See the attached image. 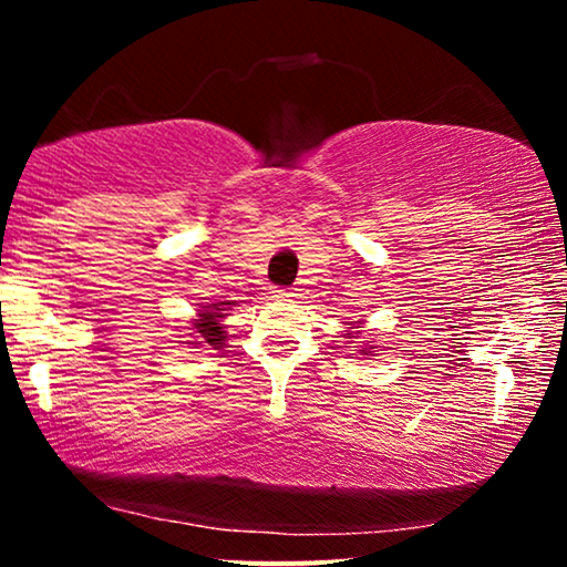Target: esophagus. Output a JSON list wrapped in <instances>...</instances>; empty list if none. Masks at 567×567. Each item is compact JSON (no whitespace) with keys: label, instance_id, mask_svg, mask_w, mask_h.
<instances>
[{"label":"esophagus","instance_id":"1","mask_svg":"<svg viewBox=\"0 0 567 567\" xmlns=\"http://www.w3.org/2000/svg\"><path fill=\"white\" fill-rule=\"evenodd\" d=\"M272 295L275 297H295L292 287H272Z\"/></svg>","mask_w":567,"mask_h":567}]
</instances>
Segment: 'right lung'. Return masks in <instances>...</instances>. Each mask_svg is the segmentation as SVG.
Wrapping results in <instances>:
<instances>
[{
    "label": "right lung",
    "mask_w": 567,
    "mask_h": 567,
    "mask_svg": "<svg viewBox=\"0 0 567 567\" xmlns=\"http://www.w3.org/2000/svg\"><path fill=\"white\" fill-rule=\"evenodd\" d=\"M223 305H233V302L213 305V307H209V310L199 312V320L195 322L197 338H203L207 344H215V348H223V342H225V330H223V324H219V318H225V315H219V310H223Z\"/></svg>",
    "instance_id": "obj_1"
}]
</instances>
